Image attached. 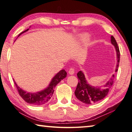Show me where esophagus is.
<instances>
[{"label":"esophagus","instance_id":"obj_1","mask_svg":"<svg viewBox=\"0 0 132 132\" xmlns=\"http://www.w3.org/2000/svg\"><path fill=\"white\" fill-rule=\"evenodd\" d=\"M69 73L70 74V75H73L74 73V70L73 68H70L69 70Z\"/></svg>","mask_w":132,"mask_h":132}]
</instances>
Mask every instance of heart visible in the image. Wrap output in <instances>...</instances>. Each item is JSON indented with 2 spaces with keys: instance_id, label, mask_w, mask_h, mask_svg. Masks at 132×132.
<instances>
[{
  "instance_id": "b5f03b06",
  "label": "heart",
  "mask_w": 132,
  "mask_h": 132,
  "mask_svg": "<svg viewBox=\"0 0 132 132\" xmlns=\"http://www.w3.org/2000/svg\"><path fill=\"white\" fill-rule=\"evenodd\" d=\"M81 40L83 41H87L89 38V35L88 33H82L81 35Z\"/></svg>"
}]
</instances>
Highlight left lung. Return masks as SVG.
I'll list each match as a JSON object with an SVG mask.
<instances>
[{
  "mask_svg": "<svg viewBox=\"0 0 132 132\" xmlns=\"http://www.w3.org/2000/svg\"><path fill=\"white\" fill-rule=\"evenodd\" d=\"M111 43L115 47L117 52V63L116 71H117L120 59V52L116 40L112 36H111ZM77 75L78 82L74 93L79 100L87 104L95 103L103 99L107 95L110 88L114 82V75H112V77L102 87H93L88 83L84 74L82 71H79Z\"/></svg>",
  "mask_w": 132,
  "mask_h": 132,
  "instance_id": "left-lung-1",
  "label": "left lung"
}]
</instances>
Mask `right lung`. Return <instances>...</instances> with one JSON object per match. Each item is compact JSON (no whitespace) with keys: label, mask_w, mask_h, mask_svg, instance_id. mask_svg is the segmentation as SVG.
Instances as JSON below:
<instances>
[{"label":"right lung","mask_w":132,"mask_h":132,"mask_svg":"<svg viewBox=\"0 0 132 132\" xmlns=\"http://www.w3.org/2000/svg\"><path fill=\"white\" fill-rule=\"evenodd\" d=\"M28 30L29 29L21 33L18 37L20 36L22 33L27 32ZM66 76V71L64 69L61 70L52 78L51 82L46 88L35 93L28 92L23 90L18 86L14 80V81L16 89L18 90L19 95L26 103L32 105H35V106H40V105L46 104L48 102L50 99L52 97V95H53L54 88H55L56 85L60 82V81L64 79Z\"/></svg>","instance_id":"obj_1"}]
</instances>
